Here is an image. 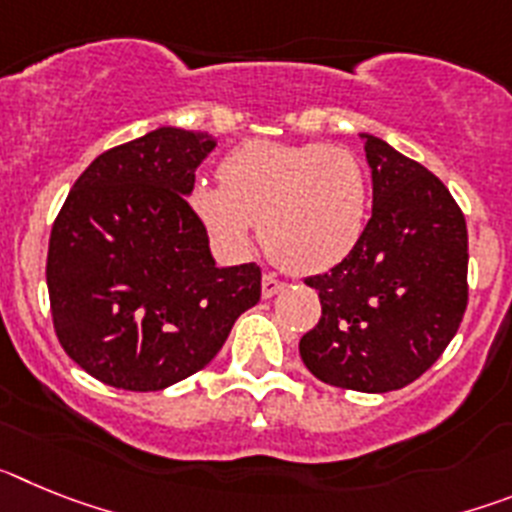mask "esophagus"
I'll return each instance as SVG.
<instances>
[{
	"instance_id": "1",
	"label": "esophagus",
	"mask_w": 512,
	"mask_h": 512,
	"mask_svg": "<svg viewBox=\"0 0 512 512\" xmlns=\"http://www.w3.org/2000/svg\"><path fill=\"white\" fill-rule=\"evenodd\" d=\"M282 289H284V282H279L274 274H264V279H261V295H264V300L279 295Z\"/></svg>"
}]
</instances>
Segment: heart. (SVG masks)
<instances>
[{"label":"heart","instance_id":"heart-1","mask_svg":"<svg viewBox=\"0 0 512 512\" xmlns=\"http://www.w3.org/2000/svg\"><path fill=\"white\" fill-rule=\"evenodd\" d=\"M189 207L212 238L243 251L256 223L277 266L318 274L359 246L369 217V179L354 151L328 143L251 140L220 164V184L197 182Z\"/></svg>","mask_w":512,"mask_h":512}]
</instances>
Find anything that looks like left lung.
<instances>
[{
	"instance_id": "8db88e82",
	"label": "left lung",
	"mask_w": 512,
	"mask_h": 512,
	"mask_svg": "<svg viewBox=\"0 0 512 512\" xmlns=\"http://www.w3.org/2000/svg\"><path fill=\"white\" fill-rule=\"evenodd\" d=\"M374 205L359 246L307 277L323 315L300 341L320 382L392 392L446 351L469 302L467 220L446 184L413 158L364 135Z\"/></svg>"
}]
</instances>
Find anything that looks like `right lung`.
Here are the masks:
<instances>
[{"instance_id": "add662e5", "label": "right lung", "mask_w": 512, "mask_h": 512, "mask_svg": "<svg viewBox=\"0 0 512 512\" xmlns=\"http://www.w3.org/2000/svg\"><path fill=\"white\" fill-rule=\"evenodd\" d=\"M215 138L158 128L97 156L48 243V297L63 351L99 382L156 392L205 369L261 297L256 264L217 269L187 202Z\"/></svg>"}]
</instances>
